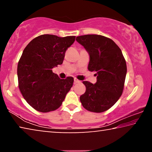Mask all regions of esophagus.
I'll use <instances>...</instances> for the list:
<instances>
[{
  "label": "esophagus",
  "instance_id": "esophagus-1",
  "mask_svg": "<svg viewBox=\"0 0 152 152\" xmlns=\"http://www.w3.org/2000/svg\"><path fill=\"white\" fill-rule=\"evenodd\" d=\"M80 80H77V79H74V84H77V83H80Z\"/></svg>",
  "mask_w": 152,
  "mask_h": 152
}]
</instances>
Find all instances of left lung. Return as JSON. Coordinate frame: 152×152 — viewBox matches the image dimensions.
<instances>
[{
	"mask_svg": "<svg viewBox=\"0 0 152 152\" xmlns=\"http://www.w3.org/2000/svg\"><path fill=\"white\" fill-rule=\"evenodd\" d=\"M76 40L88 51L89 71L96 72V82L83 81L86 92L80 97L84 108L94 113L109 109L121 96L127 65L122 51L109 38L99 35L78 36Z\"/></svg>",
	"mask_w": 152,
	"mask_h": 152,
	"instance_id": "obj_1",
	"label": "left lung"
}]
</instances>
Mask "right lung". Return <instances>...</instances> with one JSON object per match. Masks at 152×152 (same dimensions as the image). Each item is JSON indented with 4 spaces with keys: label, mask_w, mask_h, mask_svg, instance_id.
I'll return each instance as SVG.
<instances>
[{
    "label": "right lung",
    "mask_w": 152,
    "mask_h": 152,
    "mask_svg": "<svg viewBox=\"0 0 152 152\" xmlns=\"http://www.w3.org/2000/svg\"><path fill=\"white\" fill-rule=\"evenodd\" d=\"M75 36L42 35L29 43L17 66L19 88L25 101L42 113L60 107L73 85L74 78L60 79L52 69L61 65Z\"/></svg>",
    "instance_id": "obj_1"
}]
</instances>
